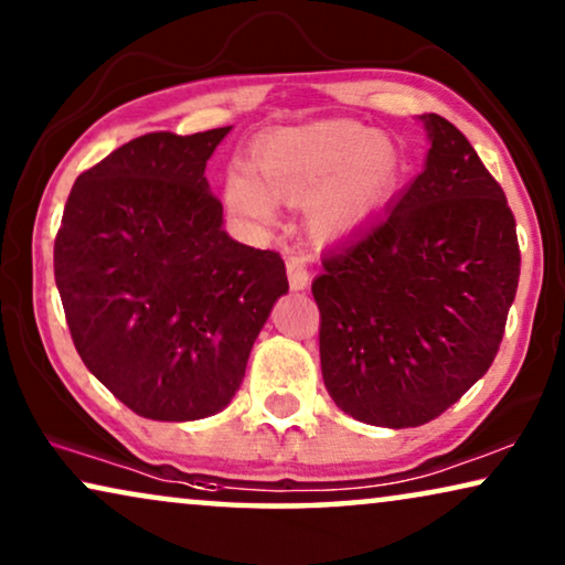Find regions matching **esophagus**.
Masks as SVG:
<instances>
[{
	"instance_id": "esophagus-1",
	"label": "esophagus",
	"mask_w": 565,
	"mask_h": 565,
	"mask_svg": "<svg viewBox=\"0 0 565 565\" xmlns=\"http://www.w3.org/2000/svg\"><path fill=\"white\" fill-rule=\"evenodd\" d=\"M285 269H288L290 290H303L308 280H311V267H308V259L300 257V254L285 259Z\"/></svg>"
}]
</instances>
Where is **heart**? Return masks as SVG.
I'll return each instance as SVG.
<instances>
[{"mask_svg": "<svg viewBox=\"0 0 565 565\" xmlns=\"http://www.w3.org/2000/svg\"><path fill=\"white\" fill-rule=\"evenodd\" d=\"M252 180L228 177V211L259 226L275 218V203L303 205L313 242L350 236L388 203L401 157L388 136L354 120H313L280 128L252 149Z\"/></svg>", "mask_w": 565, "mask_h": 565, "instance_id": "b5f03b06", "label": "heart"}]
</instances>
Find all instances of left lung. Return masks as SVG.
<instances>
[{"label": "left lung", "instance_id": "left-lung-1", "mask_svg": "<svg viewBox=\"0 0 565 565\" xmlns=\"http://www.w3.org/2000/svg\"><path fill=\"white\" fill-rule=\"evenodd\" d=\"M419 120L422 174L311 285L329 396L388 429L431 422L486 375L520 282L504 190L452 122Z\"/></svg>", "mask_w": 565, "mask_h": 565}]
</instances>
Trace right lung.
I'll return each mask as SVG.
<instances>
[{
    "instance_id": "add662e5",
    "label": "right lung",
    "mask_w": 565,
    "mask_h": 565,
    "mask_svg": "<svg viewBox=\"0 0 565 565\" xmlns=\"http://www.w3.org/2000/svg\"><path fill=\"white\" fill-rule=\"evenodd\" d=\"M228 130L134 138L76 177L61 218L53 273L76 352L146 419L226 408L288 292L280 254L223 231L205 164Z\"/></svg>"
}]
</instances>
